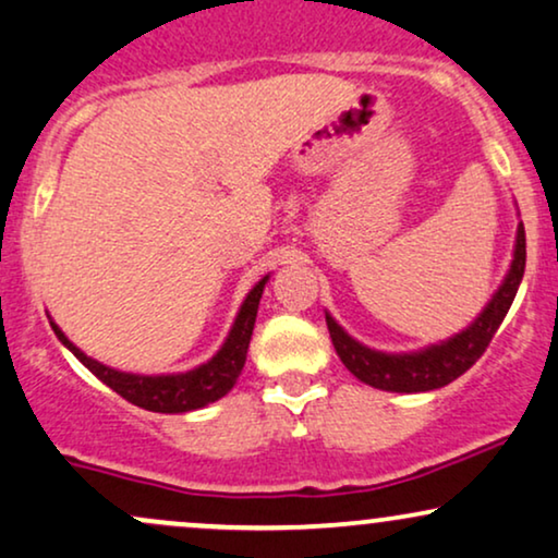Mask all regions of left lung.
Segmentation results:
<instances>
[{"mask_svg": "<svg viewBox=\"0 0 558 558\" xmlns=\"http://www.w3.org/2000/svg\"><path fill=\"white\" fill-rule=\"evenodd\" d=\"M525 274V227H518V245H514V260L505 284L494 294L486 311L478 315L473 326L458 333L456 339L437 343V347L424 349L416 354H380L373 349L362 347L336 326L331 315H326L328 333H331L336 354L347 364V369L362 383L373 385L380 390H393V393H422V390H435L442 385L458 380L465 369L481 360V354L489 349L497 328L510 311L514 294Z\"/></svg>", "mask_w": 558, "mask_h": 558, "instance_id": "left-lung-1", "label": "left lung"}]
</instances>
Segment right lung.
I'll use <instances>...</instances> for the list:
<instances>
[{
    "instance_id": "add662e5",
    "label": "right lung",
    "mask_w": 558,
    "mask_h": 558,
    "mask_svg": "<svg viewBox=\"0 0 558 558\" xmlns=\"http://www.w3.org/2000/svg\"><path fill=\"white\" fill-rule=\"evenodd\" d=\"M264 277L253 287L251 294H247L243 307H240L235 326H232L230 336H227L225 347L219 349L217 356H211L209 362L202 364V367L191 369V373L183 375H129L119 373V369L106 367V364L89 360L85 352H80L72 341L66 339L64 333L59 331L51 323L53 333L59 336V341L69 347L77 360L85 364V367L93 373L98 380H102L108 388L116 390L121 398H126L129 403L140 405V409L157 411V414H183V411L202 409L206 403H215L217 398H222L227 390L232 388L238 380L240 369L245 364L247 343H251L253 326H256V313L260 294H264Z\"/></svg>"
}]
</instances>
